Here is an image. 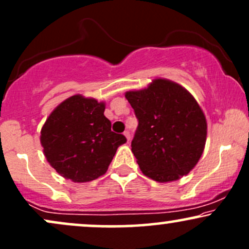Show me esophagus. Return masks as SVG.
Masks as SVG:
<instances>
[{"instance_id": "34e87169", "label": "esophagus", "mask_w": 249, "mask_h": 249, "mask_svg": "<svg viewBox=\"0 0 249 249\" xmlns=\"http://www.w3.org/2000/svg\"><path fill=\"white\" fill-rule=\"evenodd\" d=\"M124 136H125V138H126V141H127V142H130V139H131V134H130V132H128V131H125V132H124Z\"/></svg>"}]
</instances>
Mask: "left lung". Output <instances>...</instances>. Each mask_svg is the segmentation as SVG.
<instances>
[{
  "instance_id": "8db88e82",
  "label": "left lung",
  "mask_w": 249,
  "mask_h": 249,
  "mask_svg": "<svg viewBox=\"0 0 249 249\" xmlns=\"http://www.w3.org/2000/svg\"><path fill=\"white\" fill-rule=\"evenodd\" d=\"M125 97L138 119L131 150L142 172L158 182L190 173L204 152L207 136L206 117L196 98L165 78L127 91Z\"/></svg>"
}]
</instances>
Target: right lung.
Here are the masks:
<instances>
[{
    "instance_id": "obj_1",
    "label": "right lung",
    "mask_w": 249,
    "mask_h": 249,
    "mask_svg": "<svg viewBox=\"0 0 249 249\" xmlns=\"http://www.w3.org/2000/svg\"><path fill=\"white\" fill-rule=\"evenodd\" d=\"M105 103L75 95L63 101L41 130L43 153L63 178L87 182L105 174L117 148L126 142L111 131Z\"/></svg>"
}]
</instances>
